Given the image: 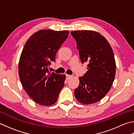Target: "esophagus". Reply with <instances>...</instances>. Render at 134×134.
Returning a JSON list of instances; mask_svg holds the SVG:
<instances>
[{"label":"esophagus","instance_id":"esophagus-1","mask_svg":"<svg viewBox=\"0 0 134 134\" xmlns=\"http://www.w3.org/2000/svg\"><path fill=\"white\" fill-rule=\"evenodd\" d=\"M65 76H66L67 79H70V77H71V75H69V74H65Z\"/></svg>","mask_w":134,"mask_h":134}]
</instances>
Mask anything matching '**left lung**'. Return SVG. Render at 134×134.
<instances>
[{
  "label": "left lung",
  "mask_w": 134,
  "mask_h": 134,
  "mask_svg": "<svg viewBox=\"0 0 134 134\" xmlns=\"http://www.w3.org/2000/svg\"><path fill=\"white\" fill-rule=\"evenodd\" d=\"M82 64L87 63V71L80 77L75 98L84 104L98 101L108 93L115 75V61L113 49L106 38L97 31H71Z\"/></svg>",
  "instance_id": "obj_1"
}]
</instances>
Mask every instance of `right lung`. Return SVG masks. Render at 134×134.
Returning a JSON list of instances; mask_svg holds the SVG:
<instances>
[{
    "mask_svg": "<svg viewBox=\"0 0 134 134\" xmlns=\"http://www.w3.org/2000/svg\"><path fill=\"white\" fill-rule=\"evenodd\" d=\"M69 31L41 30L31 36L21 52L19 74L25 90L36 103L51 105L57 100L65 75L51 72L57 51L67 39Z\"/></svg>",
    "mask_w": 134,
    "mask_h": 134,
    "instance_id": "add662e5",
    "label": "right lung"
}]
</instances>
